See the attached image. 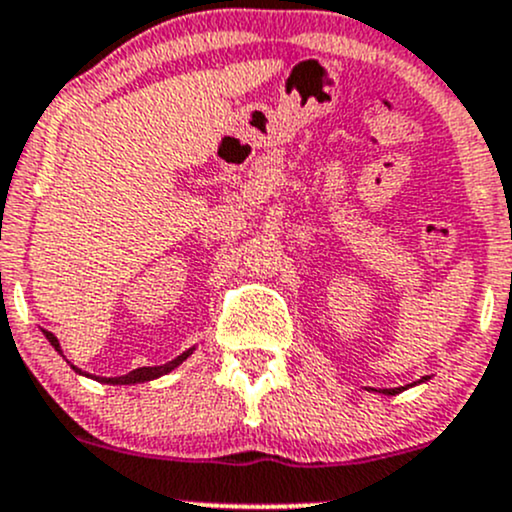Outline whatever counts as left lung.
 <instances>
[{"label": "left lung", "mask_w": 512, "mask_h": 512, "mask_svg": "<svg viewBox=\"0 0 512 512\" xmlns=\"http://www.w3.org/2000/svg\"><path fill=\"white\" fill-rule=\"evenodd\" d=\"M425 381H430V376H422L420 381H415V383H408V386H400V388H383V390L368 388V390H376V393H383V395H398V393H403V390H408V388H412V386H417V383H425Z\"/></svg>", "instance_id": "left-lung-1"}]
</instances>
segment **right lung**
I'll use <instances>...</instances> for the list:
<instances>
[{
  "mask_svg": "<svg viewBox=\"0 0 512 512\" xmlns=\"http://www.w3.org/2000/svg\"><path fill=\"white\" fill-rule=\"evenodd\" d=\"M43 334H46L48 342L53 344V349L60 351V342L56 339V334L46 332V329H43ZM192 351H195V346H192V349H188V351H183V354L175 356L173 361H168V364H163V366H141V368H134V371H129V373H126V376H117V378H100V376H97V381L109 383V386H131V383L153 381V378H161V376H166V373L173 371V368H178L185 359H188ZM60 354H63V351H60ZM73 371L75 373H82V376H90V373L80 371L78 366H73ZM92 378H95V376H92Z\"/></svg>",
  "mask_w": 512,
  "mask_h": 512,
  "instance_id": "right-lung-1",
  "label": "right lung"
}]
</instances>
